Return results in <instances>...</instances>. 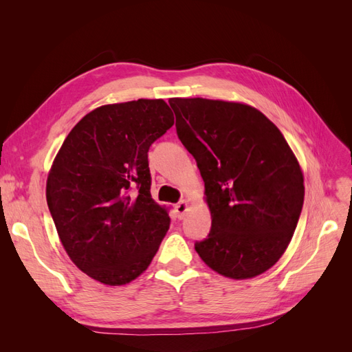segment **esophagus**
<instances>
[{"mask_svg":"<svg viewBox=\"0 0 352 352\" xmlns=\"http://www.w3.org/2000/svg\"><path fill=\"white\" fill-rule=\"evenodd\" d=\"M188 208H189V204H188V201H180V202H177V204L175 206V212H176V216H177V219H184L185 217V214H186V211H188Z\"/></svg>","mask_w":352,"mask_h":352,"instance_id":"obj_1","label":"esophagus"}]
</instances>
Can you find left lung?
<instances>
[{
  "label": "left lung",
  "instance_id": "obj_1",
  "mask_svg": "<svg viewBox=\"0 0 352 352\" xmlns=\"http://www.w3.org/2000/svg\"><path fill=\"white\" fill-rule=\"evenodd\" d=\"M179 140L197 160L211 212L195 251L229 279H251L279 261L304 204V175L285 136L248 104L170 98Z\"/></svg>",
  "mask_w": 352,
  "mask_h": 352
}]
</instances>
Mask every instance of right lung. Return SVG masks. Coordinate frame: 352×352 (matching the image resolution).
<instances>
[{"label":"right lung","instance_id":"right-lung-1","mask_svg":"<svg viewBox=\"0 0 352 352\" xmlns=\"http://www.w3.org/2000/svg\"><path fill=\"white\" fill-rule=\"evenodd\" d=\"M164 100L107 104L73 127L47 179V202L74 265L104 285L135 280L170 226L153 199L148 150L173 126Z\"/></svg>","mask_w":352,"mask_h":352}]
</instances>
